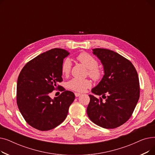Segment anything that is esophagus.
I'll list each match as a JSON object with an SVG mask.
<instances>
[{"instance_id":"34e87169","label":"esophagus","mask_w":155,"mask_h":155,"mask_svg":"<svg viewBox=\"0 0 155 155\" xmlns=\"http://www.w3.org/2000/svg\"><path fill=\"white\" fill-rule=\"evenodd\" d=\"M75 97H79L80 95H81V94H80V93H77V92H75Z\"/></svg>"}]
</instances>
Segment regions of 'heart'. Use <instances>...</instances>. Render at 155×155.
<instances>
[{"instance_id":"1","label":"heart","mask_w":155,"mask_h":155,"mask_svg":"<svg viewBox=\"0 0 155 155\" xmlns=\"http://www.w3.org/2000/svg\"><path fill=\"white\" fill-rule=\"evenodd\" d=\"M77 60L82 63L88 69V75L94 80L97 81L102 78V72L99 68H98V61L88 53L83 52L79 54L77 57ZM71 61L68 58H65L61 64V73L63 75H68L71 68ZM92 83L88 79H79L73 78L70 80L67 84L68 88L73 91L78 92H85L87 88H90Z\"/></svg>"}]
</instances>
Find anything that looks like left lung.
<instances>
[{"label": "left lung", "instance_id": "left-lung-1", "mask_svg": "<svg viewBox=\"0 0 155 155\" xmlns=\"http://www.w3.org/2000/svg\"><path fill=\"white\" fill-rule=\"evenodd\" d=\"M92 50L103 64L104 75L92 92L105 100L89 95L87 115L102 127L116 128L131 117L139 100L137 73L131 61L115 51L103 48Z\"/></svg>", "mask_w": 155, "mask_h": 155}]
</instances>
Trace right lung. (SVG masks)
<instances>
[{"instance_id": "add662e5", "label": "right lung", "mask_w": 155, "mask_h": 155, "mask_svg": "<svg viewBox=\"0 0 155 155\" xmlns=\"http://www.w3.org/2000/svg\"><path fill=\"white\" fill-rule=\"evenodd\" d=\"M70 53L54 48L35 57L21 71L17 84V104L24 119L39 131H48L66 119L75 94L58 85L61 82V64ZM63 92L52 100L56 89Z\"/></svg>"}]
</instances>
